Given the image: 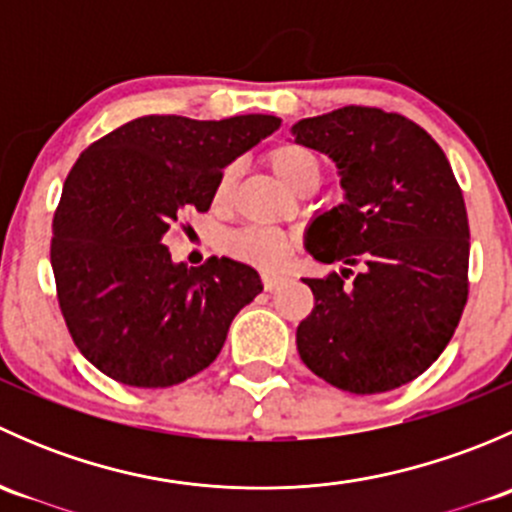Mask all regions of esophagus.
<instances>
[{
  "label": "esophagus",
  "mask_w": 512,
  "mask_h": 512,
  "mask_svg": "<svg viewBox=\"0 0 512 512\" xmlns=\"http://www.w3.org/2000/svg\"><path fill=\"white\" fill-rule=\"evenodd\" d=\"M282 282H285V275H277V272H265V275H262V285H265L267 292L277 289Z\"/></svg>",
  "instance_id": "obj_1"
}]
</instances>
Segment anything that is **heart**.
Here are the masks:
<instances>
[{
    "instance_id": "obj_1",
    "label": "heart",
    "mask_w": 512,
    "mask_h": 512,
    "mask_svg": "<svg viewBox=\"0 0 512 512\" xmlns=\"http://www.w3.org/2000/svg\"><path fill=\"white\" fill-rule=\"evenodd\" d=\"M267 165L277 175L280 183L287 188H297L302 180L322 175V165L309 148L299 143H280L272 151H267ZM232 193V168H225L215 183L213 200L215 205H225ZM225 252L245 265L257 267V270H280L294 252V237L277 227H242L232 232L225 240Z\"/></svg>"
}]
</instances>
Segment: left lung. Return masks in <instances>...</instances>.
<instances>
[{
  "label": "left lung",
  "mask_w": 512,
  "mask_h": 512,
  "mask_svg": "<svg viewBox=\"0 0 512 512\" xmlns=\"http://www.w3.org/2000/svg\"><path fill=\"white\" fill-rule=\"evenodd\" d=\"M292 133L337 163L344 188V203L309 227L307 250L347 265L304 280L314 309L297 327L299 356L342 391L399 389L441 356L468 302L461 185L441 146L401 113L344 106Z\"/></svg>",
  "instance_id": "left-lung-1"
}]
</instances>
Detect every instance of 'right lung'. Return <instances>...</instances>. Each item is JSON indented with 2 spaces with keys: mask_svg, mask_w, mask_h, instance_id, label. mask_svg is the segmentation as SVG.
Instances as JSON below:
<instances>
[{
  "mask_svg": "<svg viewBox=\"0 0 512 512\" xmlns=\"http://www.w3.org/2000/svg\"><path fill=\"white\" fill-rule=\"evenodd\" d=\"M280 123L143 116L81 153L54 213L51 270L71 339L98 371L165 389L213 364L260 275L230 257L175 265L165 235L188 210L208 213L225 165Z\"/></svg>",
  "mask_w": 512,
  "mask_h": 512,
  "instance_id": "obj_1",
  "label": "right lung"
}]
</instances>
